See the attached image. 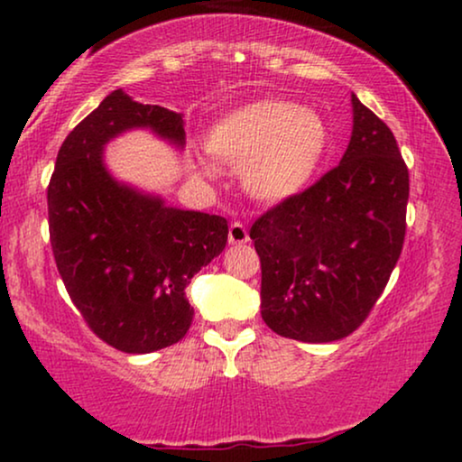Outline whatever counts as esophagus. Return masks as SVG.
<instances>
[{
    "label": "esophagus",
    "instance_id": "obj_1",
    "mask_svg": "<svg viewBox=\"0 0 462 462\" xmlns=\"http://www.w3.org/2000/svg\"><path fill=\"white\" fill-rule=\"evenodd\" d=\"M248 242V229L242 223H231L229 226V244H245Z\"/></svg>",
    "mask_w": 462,
    "mask_h": 462
}]
</instances>
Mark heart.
<instances>
[{
  "label": "heart",
  "instance_id": "1",
  "mask_svg": "<svg viewBox=\"0 0 462 462\" xmlns=\"http://www.w3.org/2000/svg\"><path fill=\"white\" fill-rule=\"evenodd\" d=\"M210 155L244 168V187L261 201H283L309 185L330 147L324 119L294 100L267 98L220 117Z\"/></svg>",
  "mask_w": 462,
  "mask_h": 462
}]
</instances>
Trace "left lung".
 <instances>
[{
  "label": "left lung",
  "instance_id": "8db88e82",
  "mask_svg": "<svg viewBox=\"0 0 462 462\" xmlns=\"http://www.w3.org/2000/svg\"><path fill=\"white\" fill-rule=\"evenodd\" d=\"M351 103L353 134L338 166L250 229L264 324L302 343H332L364 324L406 237V162L389 125L356 94Z\"/></svg>",
  "mask_w": 462,
  "mask_h": 462
}]
</instances>
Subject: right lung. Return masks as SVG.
<instances>
[{
  "label": "right lung",
  "mask_w": 462,
  "mask_h": 462,
  "mask_svg": "<svg viewBox=\"0 0 462 462\" xmlns=\"http://www.w3.org/2000/svg\"><path fill=\"white\" fill-rule=\"evenodd\" d=\"M130 128L185 144L180 113L111 92L56 155L48 225L56 267L88 328L113 349L151 353L187 334L193 307L185 288L225 250L229 226L113 180L103 147Z\"/></svg>",
  "instance_id": "add662e5"
}]
</instances>
